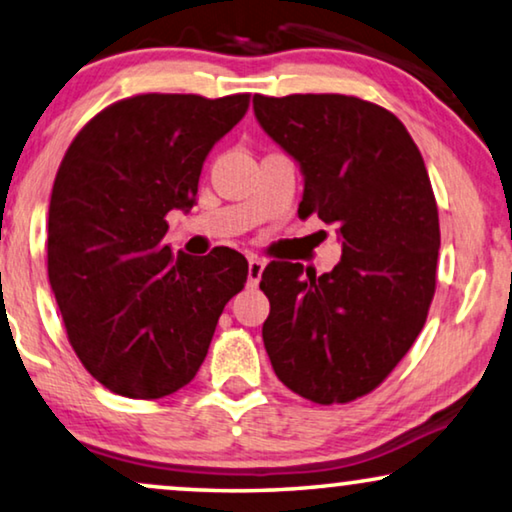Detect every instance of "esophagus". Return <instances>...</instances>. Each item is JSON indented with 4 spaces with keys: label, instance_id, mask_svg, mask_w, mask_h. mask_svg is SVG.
<instances>
[{
    "label": "esophagus",
    "instance_id": "obj_1",
    "mask_svg": "<svg viewBox=\"0 0 512 512\" xmlns=\"http://www.w3.org/2000/svg\"><path fill=\"white\" fill-rule=\"evenodd\" d=\"M263 270H265V261H263V258L251 256V258H249V286H256L258 281H261Z\"/></svg>",
    "mask_w": 512,
    "mask_h": 512
}]
</instances>
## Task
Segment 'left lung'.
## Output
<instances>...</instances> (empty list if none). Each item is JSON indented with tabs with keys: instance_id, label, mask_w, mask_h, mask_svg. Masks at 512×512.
Wrapping results in <instances>:
<instances>
[{
	"instance_id": "1",
	"label": "left lung",
	"mask_w": 512,
	"mask_h": 512,
	"mask_svg": "<svg viewBox=\"0 0 512 512\" xmlns=\"http://www.w3.org/2000/svg\"><path fill=\"white\" fill-rule=\"evenodd\" d=\"M254 113L302 168L300 217L316 212L344 238L321 277L288 261L265 268V351L295 395L348 404L388 379L427 321L441 244L432 182L411 133L372 101L256 94Z\"/></svg>"
}]
</instances>
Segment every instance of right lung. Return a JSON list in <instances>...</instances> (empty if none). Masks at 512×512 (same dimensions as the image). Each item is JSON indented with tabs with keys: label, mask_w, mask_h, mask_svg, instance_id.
Masks as SVG:
<instances>
[{
	"label": "right lung",
	"mask_w": 512,
	"mask_h": 512,
	"mask_svg": "<svg viewBox=\"0 0 512 512\" xmlns=\"http://www.w3.org/2000/svg\"><path fill=\"white\" fill-rule=\"evenodd\" d=\"M249 94H136L96 113L59 164L48 279L78 360L110 392L173 395L194 379L226 302L247 284L240 251L173 254L170 210H189L212 145Z\"/></svg>",
	"instance_id": "add662e5"
}]
</instances>
